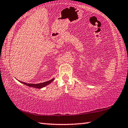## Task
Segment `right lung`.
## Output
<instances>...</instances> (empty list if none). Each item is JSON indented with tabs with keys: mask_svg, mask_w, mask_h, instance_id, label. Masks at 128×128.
Masks as SVG:
<instances>
[{
	"mask_svg": "<svg viewBox=\"0 0 128 128\" xmlns=\"http://www.w3.org/2000/svg\"><path fill=\"white\" fill-rule=\"evenodd\" d=\"M54 80V78H52L51 80H50V81H46V82H43V83H40V84H27V83H25V82H20L21 83H22L23 84H24V85H26L28 86H29V87H32V88H44V86H47V85H48L50 83H51Z\"/></svg>",
	"mask_w": 128,
	"mask_h": 128,
	"instance_id": "1",
	"label": "right lung"
}]
</instances>
